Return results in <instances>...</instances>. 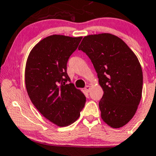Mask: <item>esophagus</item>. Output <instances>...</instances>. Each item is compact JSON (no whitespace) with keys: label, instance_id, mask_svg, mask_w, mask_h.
Instances as JSON below:
<instances>
[{"label":"esophagus","instance_id":"obj_1","mask_svg":"<svg viewBox=\"0 0 156 156\" xmlns=\"http://www.w3.org/2000/svg\"><path fill=\"white\" fill-rule=\"evenodd\" d=\"M90 89H91V86H86V87H85V90H86V91H88V92L90 91Z\"/></svg>","mask_w":156,"mask_h":156}]
</instances>
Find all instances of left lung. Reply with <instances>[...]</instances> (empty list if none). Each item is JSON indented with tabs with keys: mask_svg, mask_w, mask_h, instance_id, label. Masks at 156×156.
<instances>
[{
	"mask_svg": "<svg viewBox=\"0 0 156 156\" xmlns=\"http://www.w3.org/2000/svg\"><path fill=\"white\" fill-rule=\"evenodd\" d=\"M78 49L91 59L104 91L99 101L103 121L114 128L124 126L142 97L143 72L137 57L122 40L108 33L84 37Z\"/></svg>",
	"mask_w": 156,
	"mask_h": 156,
	"instance_id": "left-lung-1",
	"label": "left lung"
}]
</instances>
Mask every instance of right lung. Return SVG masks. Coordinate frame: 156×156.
I'll return each instance as SVG.
<instances>
[{"mask_svg": "<svg viewBox=\"0 0 156 156\" xmlns=\"http://www.w3.org/2000/svg\"><path fill=\"white\" fill-rule=\"evenodd\" d=\"M82 37L53 34L37 43L30 52L25 71L30 101L43 116L60 127L70 126L85 106L84 94L68 83L67 63Z\"/></svg>", "mask_w": 156, "mask_h": 156, "instance_id": "add662e5", "label": "right lung"}]
</instances>
